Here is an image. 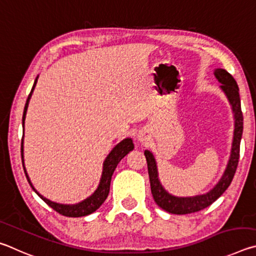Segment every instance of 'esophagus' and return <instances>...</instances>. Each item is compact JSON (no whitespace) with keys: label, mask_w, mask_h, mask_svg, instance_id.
<instances>
[{"label":"esophagus","mask_w":256,"mask_h":256,"mask_svg":"<svg viewBox=\"0 0 256 256\" xmlns=\"http://www.w3.org/2000/svg\"><path fill=\"white\" fill-rule=\"evenodd\" d=\"M146 136H145V134H140V135H138V140H140V142H146Z\"/></svg>","instance_id":"34e87169"}]
</instances>
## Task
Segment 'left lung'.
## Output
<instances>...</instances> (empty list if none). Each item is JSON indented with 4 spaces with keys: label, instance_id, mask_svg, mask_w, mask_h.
I'll return each instance as SVG.
<instances>
[{
    "label": "left lung",
    "instance_id": "1",
    "mask_svg": "<svg viewBox=\"0 0 256 256\" xmlns=\"http://www.w3.org/2000/svg\"><path fill=\"white\" fill-rule=\"evenodd\" d=\"M214 75L216 76L218 82L220 83V90L225 93L228 102L232 106V114H234V136H232V150L228 163L225 171L212 190L206 192L204 194H198L194 196H176L164 189L158 178V164L154 155L150 150H145V158L148 168V176L150 181V190L156 204L165 212L174 214H186L191 212H196L199 210L209 207L214 202L227 188L230 186L232 178L235 176L237 165L240 160V145L243 135V114L240 108V88L234 78L224 68H216L214 70Z\"/></svg>",
    "mask_w": 256,
    "mask_h": 256
}]
</instances>
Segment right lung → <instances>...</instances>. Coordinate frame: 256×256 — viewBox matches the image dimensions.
<instances>
[{"label":"right lung","mask_w":256,"mask_h":256,"mask_svg":"<svg viewBox=\"0 0 256 256\" xmlns=\"http://www.w3.org/2000/svg\"><path fill=\"white\" fill-rule=\"evenodd\" d=\"M38 80V76L34 80V86L31 88V92L29 94L28 98H26V106H24V116H22V127H24V120H26V110H28V106H29V101L31 98V96H32L36 84H37ZM134 150V142L132 138H124V140H121L119 144H116L112 150L109 153V155L106 156L104 162H103V170H102V176L100 178V183L96 188V190L93 192V194L88 196L86 199H84L83 201H80L78 204H58V202H54V201L49 200L47 198H44L42 194H40L39 192L34 189V186L31 183L28 173H26V170L24 166V137H22V142H21V158H22V165H24V170L26 176V180H28L29 184L32 188V190L37 194L40 198H42L44 202H46L49 207H52L54 210H56L58 214H62V216L66 217H83V216H88V214H92L96 212V209L100 208V206L104 202L106 199L108 198V194H109L110 191V183H111V178L112 174H114V170L116 168V165L122 160L126 155H127L129 152H132Z\"/></svg>","instance_id":"right-lung-1"}]
</instances>
